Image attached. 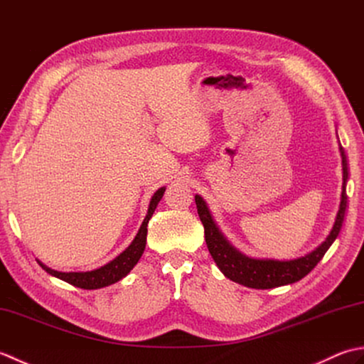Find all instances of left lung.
Returning a JSON list of instances; mask_svg holds the SVG:
<instances>
[{
    "label": "left lung",
    "instance_id": "1",
    "mask_svg": "<svg viewBox=\"0 0 364 364\" xmlns=\"http://www.w3.org/2000/svg\"><path fill=\"white\" fill-rule=\"evenodd\" d=\"M339 153H341L343 164V191L333 228H331L330 235L326 237V241L319 247H316L313 252L306 253L305 257L286 261L247 257L242 252H239L235 245L230 244L228 239L223 236L220 228L218 227V223L214 222L213 214L205 200L200 196H196L197 211L200 220H202L205 227V241L208 250H210L214 262L218 264L223 275L230 278V280H233L235 283L247 286V288L270 289L278 288V286L296 283L311 272L316 264L322 259L323 255H326V252L330 249V245L335 242L346 218V186L347 180H349V167H347V158L341 144H339Z\"/></svg>",
    "mask_w": 364,
    "mask_h": 364
}]
</instances>
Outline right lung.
Segmentation results:
<instances>
[{
    "label": "right lung",
    "instance_id": "1",
    "mask_svg": "<svg viewBox=\"0 0 364 364\" xmlns=\"http://www.w3.org/2000/svg\"><path fill=\"white\" fill-rule=\"evenodd\" d=\"M164 192H166V188H159L151 196L149 211H146L145 219L142 222L141 228H139L136 237L133 239V242H131L127 249L119 255V257H115L112 261L107 262V264L94 270H87V272H59V270H54L48 266H45L41 261L37 262L50 275L59 278V280L70 283L76 286V288L100 289L112 283H117L123 277H127L131 272V269L137 264V261L141 259L142 253L145 250V244H146V231H149L146 227H149V220L151 219V215L154 210H156L159 200L162 198V196H164Z\"/></svg>",
    "mask_w": 364,
    "mask_h": 364
}]
</instances>
